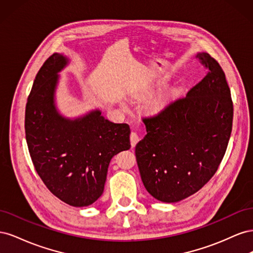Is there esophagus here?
I'll use <instances>...</instances> for the list:
<instances>
[{"label":"esophagus","mask_w":253,"mask_h":253,"mask_svg":"<svg viewBox=\"0 0 253 253\" xmlns=\"http://www.w3.org/2000/svg\"><path fill=\"white\" fill-rule=\"evenodd\" d=\"M129 138H131V145H132V148H134L135 145H136V143L138 142L139 137H138V135H137V133L132 132V133H131V136H129Z\"/></svg>","instance_id":"esophagus-1"}]
</instances>
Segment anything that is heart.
Segmentation results:
<instances>
[{
	"mask_svg": "<svg viewBox=\"0 0 253 253\" xmlns=\"http://www.w3.org/2000/svg\"><path fill=\"white\" fill-rule=\"evenodd\" d=\"M164 101H165L164 99H156L155 101H153V102L150 104V110H152V111H155V110L159 109L160 106L163 105Z\"/></svg>",
	"mask_w": 253,
	"mask_h": 253,
	"instance_id": "obj_1",
	"label": "heart"
}]
</instances>
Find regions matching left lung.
<instances>
[{
    "instance_id": "8db88e82",
    "label": "left lung",
    "mask_w": 253,
    "mask_h": 253,
    "mask_svg": "<svg viewBox=\"0 0 253 253\" xmlns=\"http://www.w3.org/2000/svg\"><path fill=\"white\" fill-rule=\"evenodd\" d=\"M196 58L208 74L186 97L142 119L147 135L135 148L143 186L163 203L202 189L217 171L230 139L233 104L225 73L209 53Z\"/></svg>"
}]
</instances>
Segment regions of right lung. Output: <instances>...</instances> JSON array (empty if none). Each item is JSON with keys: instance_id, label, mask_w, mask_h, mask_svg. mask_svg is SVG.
Here are the masks:
<instances>
[{"instance_id": "1", "label": "right lung", "mask_w": 253, "mask_h": 253, "mask_svg": "<svg viewBox=\"0 0 253 253\" xmlns=\"http://www.w3.org/2000/svg\"><path fill=\"white\" fill-rule=\"evenodd\" d=\"M70 63L55 52L38 72L25 110L29 154L45 186L73 207L94 204L103 193L114 155L131 148L126 124L105 119L100 110L70 118L56 105L59 73Z\"/></svg>"}]
</instances>
